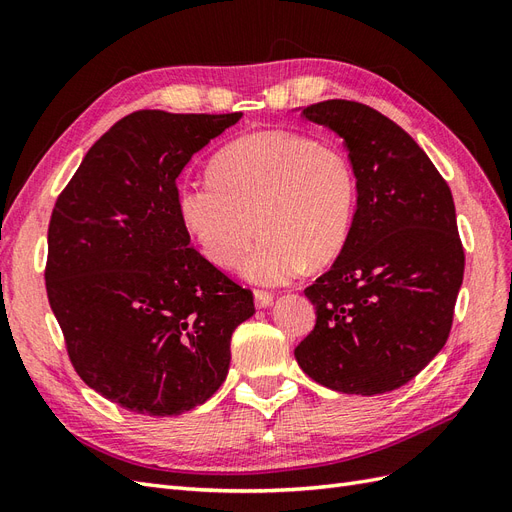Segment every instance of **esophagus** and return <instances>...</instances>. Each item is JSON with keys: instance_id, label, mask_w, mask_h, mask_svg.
Instances as JSON below:
<instances>
[{"instance_id": "esophagus-1", "label": "esophagus", "mask_w": 512, "mask_h": 512, "mask_svg": "<svg viewBox=\"0 0 512 512\" xmlns=\"http://www.w3.org/2000/svg\"><path fill=\"white\" fill-rule=\"evenodd\" d=\"M254 303H256V307H267V305H271L273 303V294L271 292H267V290H254Z\"/></svg>"}]
</instances>
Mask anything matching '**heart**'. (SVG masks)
<instances>
[{"mask_svg": "<svg viewBox=\"0 0 512 512\" xmlns=\"http://www.w3.org/2000/svg\"><path fill=\"white\" fill-rule=\"evenodd\" d=\"M179 218L207 260L241 265L250 282L277 286L309 262L329 265L350 237L356 177L342 147L290 130H262L222 147L209 177L185 183Z\"/></svg>", "mask_w": 512, "mask_h": 512, "instance_id": "obj_1", "label": "heart"}]
</instances>
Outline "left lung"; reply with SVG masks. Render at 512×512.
Instances as JSON below:
<instances>
[{"label":"left lung","instance_id":"8db88e82","mask_svg":"<svg viewBox=\"0 0 512 512\" xmlns=\"http://www.w3.org/2000/svg\"><path fill=\"white\" fill-rule=\"evenodd\" d=\"M301 115L344 138L359 196L344 250L305 288L316 327L294 356L309 378L339 393L399 389L453 327L466 254L451 188L414 138L376 108L324 100Z\"/></svg>","mask_w":512,"mask_h":512}]
</instances>
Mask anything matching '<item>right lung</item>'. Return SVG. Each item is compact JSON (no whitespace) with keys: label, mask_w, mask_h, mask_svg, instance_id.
<instances>
[{"label":"right lung","mask_w":512,"mask_h":512,"mask_svg":"<svg viewBox=\"0 0 512 512\" xmlns=\"http://www.w3.org/2000/svg\"><path fill=\"white\" fill-rule=\"evenodd\" d=\"M241 113L136 111L102 134L57 196L44 282L81 380L149 416L220 389L254 294L190 245L177 177Z\"/></svg>","instance_id":"right-lung-1"}]
</instances>
